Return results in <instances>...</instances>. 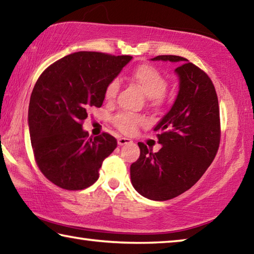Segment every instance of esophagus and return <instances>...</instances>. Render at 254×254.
I'll return each mask as SVG.
<instances>
[{"label": "esophagus", "mask_w": 254, "mask_h": 254, "mask_svg": "<svg viewBox=\"0 0 254 254\" xmlns=\"http://www.w3.org/2000/svg\"><path fill=\"white\" fill-rule=\"evenodd\" d=\"M132 140L127 139V137H123V136H120L118 139V143L119 145H124V144H127V143H131Z\"/></svg>", "instance_id": "34e87169"}]
</instances>
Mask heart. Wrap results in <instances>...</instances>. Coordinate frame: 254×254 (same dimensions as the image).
<instances>
[{"label":"heart","instance_id":"heart-1","mask_svg":"<svg viewBox=\"0 0 254 254\" xmlns=\"http://www.w3.org/2000/svg\"><path fill=\"white\" fill-rule=\"evenodd\" d=\"M131 80L134 81L142 88L145 95L149 97L152 105H160L165 97L167 88V79L162 72L151 65H141L136 67L131 74ZM120 89V81L118 78L112 79L106 85L104 95L106 100H113ZM144 122L140 115L130 113H120L113 118V123L120 131L127 134H132L136 127Z\"/></svg>","mask_w":254,"mask_h":254}]
</instances>
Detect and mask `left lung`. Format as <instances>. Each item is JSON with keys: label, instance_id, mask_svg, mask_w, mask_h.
<instances>
[{"label": "left lung", "instance_id": "8db88e82", "mask_svg": "<svg viewBox=\"0 0 254 254\" xmlns=\"http://www.w3.org/2000/svg\"><path fill=\"white\" fill-rule=\"evenodd\" d=\"M152 60L180 63L175 69L179 92L173 107L153 131L162 147L152 152L139 142L140 157L131 165L135 190L152 200H168L188 190L213 162L221 140L220 107L208 75L186 58L173 55Z\"/></svg>", "mask_w": 254, "mask_h": 254}]
</instances>
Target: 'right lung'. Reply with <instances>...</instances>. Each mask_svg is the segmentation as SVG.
Instances as JSON below:
<instances>
[{
    "instance_id": "right-lung-1",
    "label": "right lung",
    "mask_w": 254,
    "mask_h": 254,
    "mask_svg": "<svg viewBox=\"0 0 254 254\" xmlns=\"http://www.w3.org/2000/svg\"><path fill=\"white\" fill-rule=\"evenodd\" d=\"M132 59L78 51L57 60L38 78L30 97L28 123L34 159L45 177L63 189L80 190L118 142L106 132L93 137L83 130L92 107H101L105 87Z\"/></svg>"
}]
</instances>
